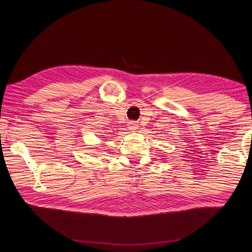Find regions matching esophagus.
Returning <instances> with one entry per match:
<instances>
[{"mask_svg": "<svg viewBox=\"0 0 252 252\" xmlns=\"http://www.w3.org/2000/svg\"><path fill=\"white\" fill-rule=\"evenodd\" d=\"M128 125H129V128H130V130H135V129L138 128V124H136L135 122H130Z\"/></svg>", "mask_w": 252, "mask_h": 252, "instance_id": "1", "label": "esophagus"}]
</instances>
